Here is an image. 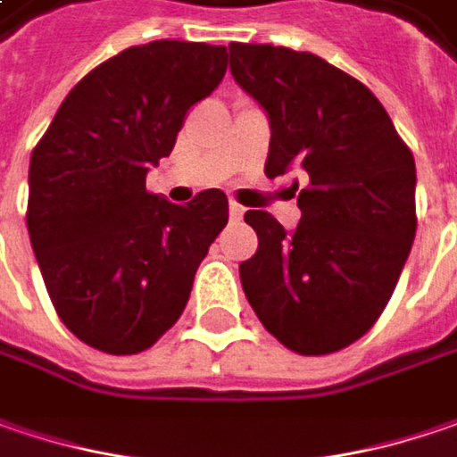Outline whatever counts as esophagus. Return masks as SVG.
<instances>
[{
    "label": "esophagus",
    "mask_w": 457,
    "mask_h": 457,
    "mask_svg": "<svg viewBox=\"0 0 457 457\" xmlns=\"http://www.w3.org/2000/svg\"><path fill=\"white\" fill-rule=\"evenodd\" d=\"M228 216H231V220H241V218H244V208H241L239 203H234V200H231V205H228Z\"/></svg>",
    "instance_id": "obj_1"
}]
</instances>
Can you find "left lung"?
Here are the masks:
<instances>
[{
    "instance_id": "1",
    "label": "left lung",
    "mask_w": 457,
    "mask_h": 457,
    "mask_svg": "<svg viewBox=\"0 0 457 457\" xmlns=\"http://www.w3.org/2000/svg\"><path fill=\"white\" fill-rule=\"evenodd\" d=\"M228 56L270 120L264 171L308 174L293 231L246 211L260 246L241 287L287 350L337 353L376 324L411 252L414 156L376 95L329 61L267 43H231Z\"/></svg>"
}]
</instances>
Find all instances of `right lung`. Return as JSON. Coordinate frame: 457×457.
<instances>
[{"label":"right lung","mask_w":457,"mask_h":457,"mask_svg":"<svg viewBox=\"0 0 457 457\" xmlns=\"http://www.w3.org/2000/svg\"><path fill=\"white\" fill-rule=\"evenodd\" d=\"M226 48L133 46L66 95L30 156L28 231L58 319L95 350L136 354L185 311L195 272L228 223V197L187 205L146 193L187 110L226 74Z\"/></svg>","instance_id":"add662e5"}]
</instances>
